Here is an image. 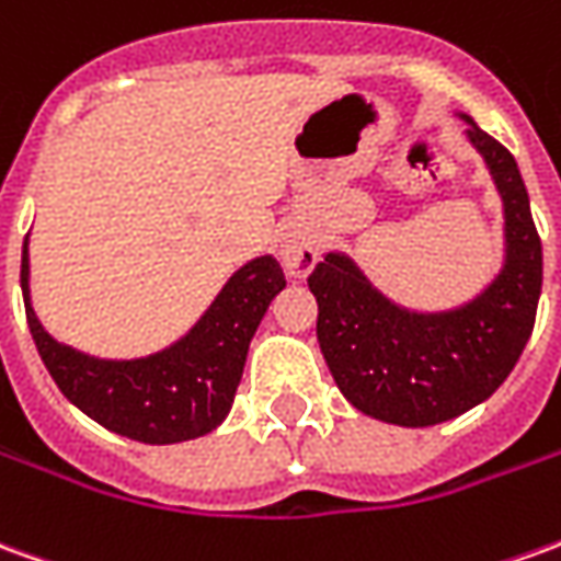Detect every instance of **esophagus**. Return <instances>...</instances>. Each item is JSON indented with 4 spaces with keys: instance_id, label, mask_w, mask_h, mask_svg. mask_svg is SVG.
Masks as SVG:
<instances>
[{
    "instance_id": "esophagus-1",
    "label": "esophagus",
    "mask_w": 561,
    "mask_h": 561,
    "mask_svg": "<svg viewBox=\"0 0 561 561\" xmlns=\"http://www.w3.org/2000/svg\"><path fill=\"white\" fill-rule=\"evenodd\" d=\"M279 257H282V267L288 276L294 279H304L309 270L316 267V261H319V252H316V242L309 240L307 233H300V230H291L279 245Z\"/></svg>"
}]
</instances>
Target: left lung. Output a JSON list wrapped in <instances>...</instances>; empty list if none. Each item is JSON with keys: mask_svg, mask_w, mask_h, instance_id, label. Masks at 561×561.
<instances>
[{"mask_svg": "<svg viewBox=\"0 0 561 561\" xmlns=\"http://www.w3.org/2000/svg\"><path fill=\"white\" fill-rule=\"evenodd\" d=\"M471 142L504 199L507 264L473 304L440 316L391 307L343 254L309 273L321 355L362 413L425 428L468 413L511 376L538 316L543 252L513 154L471 121Z\"/></svg>", "mask_w": 561, "mask_h": 561, "instance_id": "1", "label": "left lung"}]
</instances>
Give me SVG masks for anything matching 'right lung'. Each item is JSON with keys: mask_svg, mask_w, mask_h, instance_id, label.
<instances>
[{"mask_svg": "<svg viewBox=\"0 0 561 561\" xmlns=\"http://www.w3.org/2000/svg\"><path fill=\"white\" fill-rule=\"evenodd\" d=\"M21 288L35 348L57 389L81 413L139 444H179L209 434L230 413L249 343L270 300L285 288V276L273 257L245 264L185 340L139 362H100L50 340L30 307L26 242Z\"/></svg>", "mask_w": 561, "mask_h": 561, "instance_id": "obj_1", "label": "right lung"}]
</instances>
